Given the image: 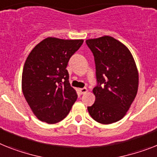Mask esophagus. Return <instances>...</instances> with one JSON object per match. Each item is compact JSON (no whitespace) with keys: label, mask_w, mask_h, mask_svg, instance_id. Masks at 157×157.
Wrapping results in <instances>:
<instances>
[{"label":"esophagus","mask_w":157,"mask_h":157,"mask_svg":"<svg viewBox=\"0 0 157 157\" xmlns=\"http://www.w3.org/2000/svg\"><path fill=\"white\" fill-rule=\"evenodd\" d=\"M79 91H80V93H81V94H85V93H86L87 92H88V89H87L86 88H82V89H79Z\"/></svg>","instance_id":"esophagus-1"}]
</instances>
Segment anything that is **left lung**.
Wrapping results in <instances>:
<instances>
[{
	"label": "left lung",
	"instance_id": "8db88e82",
	"mask_svg": "<svg viewBox=\"0 0 157 157\" xmlns=\"http://www.w3.org/2000/svg\"><path fill=\"white\" fill-rule=\"evenodd\" d=\"M86 44L94 56L97 82L93 90L96 101L88 111L99 123H114L124 117L136 96V65L127 47L112 36L89 39Z\"/></svg>",
	"mask_w": 157,
	"mask_h": 157
}]
</instances>
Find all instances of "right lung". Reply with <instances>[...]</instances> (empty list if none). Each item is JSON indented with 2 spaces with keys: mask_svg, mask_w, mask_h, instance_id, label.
Wrapping results in <instances>:
<instances>
[{
  "mask_svg": "<svg viewBox=\"0 0 157 157\" xmlns=\"http://www.w3.org/2000/svg\"><path fill=\"white\" fill-rule=\"evenodd\" d=\"M83 42L48 37L28 56L22 72V92L40 121L48 124L62 121L76 101L66 68Z\"/></svg>",
  "mask_w": 157,
  "mask_h": 157,
  "instance_id": "add662e5",
  "label": "right lung"
}]
</instances>
